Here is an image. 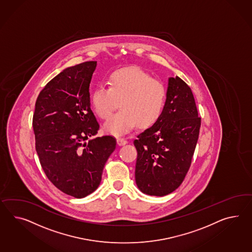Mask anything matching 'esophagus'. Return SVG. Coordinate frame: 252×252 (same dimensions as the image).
<instances>
[{
  "label": "esophagus",
  "mask_w": 252,
  "mask_h": 252,
  "mask_svg": "<svg viewBox=\"0 0 252 252\" xmlns=\"http://www.w3.org/2000/svg\"><path fill=\"white\" fill-rule=\"evenodd\" d=\"M117 142L118 146H124V145L127 144V140H126L125 138H122V137H118L117 139Z\"/></svg>",
  "instance_id": "34e87169"
}]
</instances>
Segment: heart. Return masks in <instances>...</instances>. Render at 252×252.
<instances>
[{
	"label": "heart",
	"mask_w": 252,
	"mask_h": 252,
	"mask_svg": "<svg viewBox=\"0 0 252 252\" xmlns=\"http://www.w3.org/2000/svg\"><path fill=\"white\" fill-rule=\"evenodd\" d=\"M109 86H97L91 103L100 118L108 119L117 109L121 110L104 124L110 135H126L135 127L153 126L159 119L166 104L165 85L136 66L122 68L108 76Z\"/></svg>",
	"instance_id": "heart-1"
}]
</instances>
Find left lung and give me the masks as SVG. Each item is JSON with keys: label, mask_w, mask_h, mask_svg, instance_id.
Wrapping results in <instances>:
<instances>
[{"label": "left lung", "mask_w": 252, "mask_h": 252, "mask_svg": "<svg viewBox=\"0 0 252 252\" xmlns=\"http://www.w3.org/2000/svg\"><path fill=\"white\" fill-rule=\"evenodd\" d=\"M200 125L190 87L178 76L170 77L161 117L134 140L135 183L143 193L166 196L181 185L190 167Z\"/></svg>", "instance_id": "8db88e82"}]
</instances>
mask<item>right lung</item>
Here are the masks:
<instances>
[{
	"label": "right lung",
	"mask_w": 252,
	"mask_h": 252,
	"mask_svg": "<svg viewBox=\"0 0 252 252\" xmlns=\"http://www.w3.org/2000/svg\"><path fill=\"white\" fill-rule=\"evenodd\" d=\"M96 62L64 69L40 92L32 117L35 149L50 181L82 198L98 188L104 164L114 152L112 135L97 137L89 86Z\"/></svg>",
	"instance_id": "right-lung-1"
}]
</instances>
